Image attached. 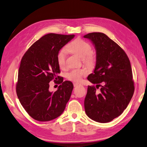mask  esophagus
<instances>
[{"label":"esophagus","mask_w":147,"mask_h":147,"mask_svg":"<svg viewBox=\"0 0 147 147\" xmlns=\"http://www.w3.org/2000/svg\"><path fill=\"white\" fill-rule=\"evenodd\" d=\"M80 84H78V83H74V86L75 87H78V86Z\"/></svg>","instance_id":"34e87169"}]
</instances>
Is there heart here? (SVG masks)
Returning a JSON list of instances; mask_svg holds the SVG:
<instances>
[{
  "instance_id": "b5f03b06",
  "label": "heart",
  "mask_w": 147,
  "mask_h": 147,
  "mask_svg": "<svg viewBox=\"0 0 147 147\" xmlns=\"http://www.w3.org/2000/svg\"><path fill=\"white\" fill-rule=\"evenodd\" d=\"M67 51L76 55L82 59L84 63L92 66L96 63V57L91 53L92 47L90 44L81 38H77L69 44L65 49L60 50L57 55V62L60 68L65 67L66 64ZM85 69H76L71 71L66 74L67 78L71 81L80 82L82 77L86 75Z\"/></svg>"
}]
</instances>
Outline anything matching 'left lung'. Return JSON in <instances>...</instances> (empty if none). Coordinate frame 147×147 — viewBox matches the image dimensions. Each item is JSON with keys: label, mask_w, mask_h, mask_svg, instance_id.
I'll return each mask as SVG.
<instances>
[{"label": "left lung", "mask_w": 147, "mask_h": 147, "mask_svg": "<svg viewBox=\"0 0 147 147\" xmlns=\"http://www.w3.org/2000/svg\"><path fill=\"white\" fill-rule=\"evenodd\" d=\"M84 37L91 41L96 50V67L87 79L97 84V88L101 86L99 92L94 86L88 87L85 113L94 121L107 123L123 113L133 96L130 60L125 51L104 33L91 32Z\"/></svg>", "instance_id": "left-lung-1"}]
</instances>
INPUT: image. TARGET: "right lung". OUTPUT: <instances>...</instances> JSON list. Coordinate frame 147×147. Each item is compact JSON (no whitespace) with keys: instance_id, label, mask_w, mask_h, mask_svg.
Listing matches in <instances>:
<instances>
[{"instance_id":"1","label":"right lung","mask_w":147,"mask_h":147,"mask_svg":"<svg viewBox=\"0 0 147 147\" xmlns=\"http://www.w3.org/2000/svg\"><path fill=\"white\" fill-rule=\"evenodd\" d=\"M75 35L50 33L36 41L23 56L16 85L17 96L28 114L38 121L46 122L62 115L71 97L73 84L63 82L57 62L60 50ZM59 79L55 92L49 91V82Z\"/></svg>"}]
</instances>
